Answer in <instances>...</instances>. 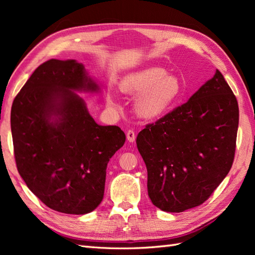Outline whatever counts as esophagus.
<instances>
[{
  "label": "esophagus",
  "mask_w": 255,
  "mask_h": 255,
  "mask_svg": "<svg viewBox=\"0 0 255 255\" xmlns=\"http://www.w3.org/2000/svg\"><path fill=\"white\" fill-rule=\"evenodd\" d=\"M126 136H127V140L129 142H133L134 140H136V133H134L133 130H128Z\"/></svg>",
  "instance_id": "esophagus-1"
}]
</instances>
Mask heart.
I'll list each match as a JSON object with an SVG mask.
<instances>
[{"label":"heart","instance_id":"heart-1","mask_svg":"<svg viewBox=\"0 0 255 255\" xmlns=\"http://www.w3.org/2000/svg\"><path fill=\"white\" fill-rule=\"evenodd\" d=\"M121 90L125 94L137 96L133 108L139 117L154 119L174 107L183 94V84L180 78L169 74L165 69L148 67L126 75ZM107 103L112 107H118L115 97H108Z\"/></svg>","mask_w":255,"mask_h":255}]
</instances>
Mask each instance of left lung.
<instances>
[{
    "label": "left lung",
    "instance_id": "8db88e82",
    "mask_svg": "<svg viewBox=\"0 0 255 255\" xmlns=\"http://www.w3.org/2000/svg\"><path fill=\"white\" fill-rule=\"evenodd\" d=\"M238 125L237 99L216 70L185 104L138 133L155 207L182 213L213 194L232 166Z\"/></svg>",
    "mask_w": 255,
    "mask_h": 255
}]
</instances>
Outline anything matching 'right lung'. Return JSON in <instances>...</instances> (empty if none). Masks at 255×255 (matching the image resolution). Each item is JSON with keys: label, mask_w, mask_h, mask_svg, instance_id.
Returning <instances> with one entry per match:
<instances>
[{"label": "right lung", "mask_w": 255, "mask_h": 255, "mask_svg": "<svg viewBox=\"0 0 255 255\" xmlns=\"http://www.w3.org/2000/svg\"><path fill=\"white\" fill-rule=\"evenodd\" d=\"M100 92L82 63L50 59L13 102L10 129L19 175L59 213L84 215L101 204L107 163L126 140L118 126L97 124L78 94Z\"/></svg>", "instance_id": "1"}]
</instances>
